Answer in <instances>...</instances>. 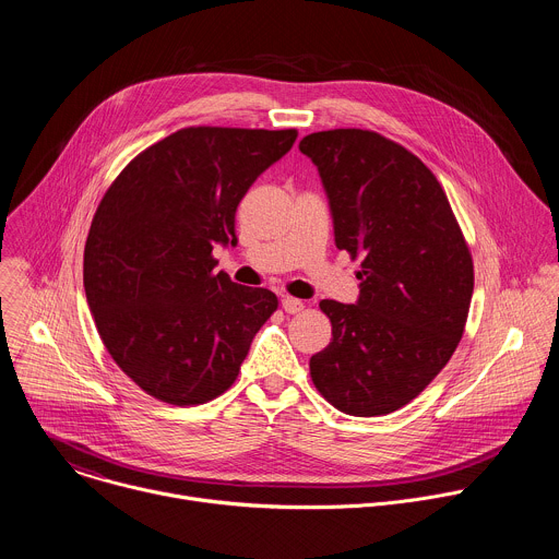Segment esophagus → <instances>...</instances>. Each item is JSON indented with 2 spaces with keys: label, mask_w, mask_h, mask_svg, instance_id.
Listing matches in <instances>:
<instances>
[{
  "label": "esophagus",
  "mask_w": 559,
  "mask_h": 559,
  "mask_svg": "<svg viewBox=\"0 0 559 559\" xmlns=\"http://www.w3.org/2000/svg\"><path fill=\"white\" fill-rule=\"evenodd\" d=\"M281 305H283V309H285L287 313H300V311L305 309V302L298 300V298H292V296H283Z\"/></svg>",
  "instance_id": "obj_1"
}]
</instances>
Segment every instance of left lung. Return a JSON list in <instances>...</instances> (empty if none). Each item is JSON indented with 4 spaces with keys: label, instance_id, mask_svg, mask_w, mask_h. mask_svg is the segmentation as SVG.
Returning <instances> with one entry per match:
<instances>
[{
    "label": "left lung",
    "instance_id": "left-lung-1",
    "mask_svg": "<svg viewBox=\"0 0 559 559\" xmlns=\"http://www.w3.org/2000/svg\"><path fill=\"white\" fill-rule=\"evenodd\" d=\"M323 179L336 248L358 257L356 305L321 300L332 343L309 373L338 412L371 418L409 405L453 356L473 294V259L436 175L373 130L302 136Z\"/></svg>",
    "mask_w": 559,
    "mask_h": 559
}]
</instances>
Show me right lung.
<instances>
[{
  "instance_id": "add662e5",
  "label": "right lung",
  "mask_w": 559,
  "mask_h": 559,
  "mask_svg": "<svg viewBox=\"0 0 559 559\" xmlns=\"http://www.w3.org/2000/svg\"><path fill=\"white\" fill-rule=\"evenodd\" d=\"M298 132L192 126L136 154L106 190L84 250L97 332L156 401L192 407L225 393L278 298L214 272L236 246L234 214Z\"/></svg>"
}]
</instances>
